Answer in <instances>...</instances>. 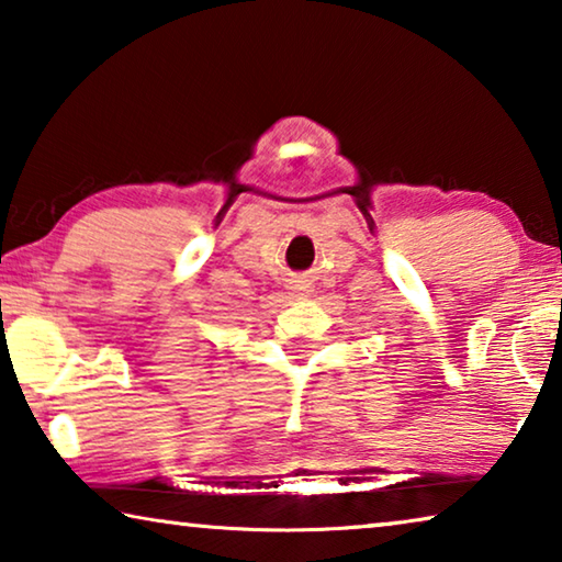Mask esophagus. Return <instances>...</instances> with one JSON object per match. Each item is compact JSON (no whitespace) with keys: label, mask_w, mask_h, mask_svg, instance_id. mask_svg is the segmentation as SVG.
Masks as SVG:
<instances>
[{"label":"esophagus","mask_w":562,"mask_h":562,"mask_svg":"<svg viewBox=\"0 0 562 562\" xmlns=\"http://www.w3.org/2000/svg\"><path fill=\"white\" fill-rule=\"evenodd\" d=\"M288 294L290 297H297V300H302V297H307V294L312 292V282L304 278V274H292V278L288 280Z\"/></svg>","instance_id":"1"}]
</instances>
